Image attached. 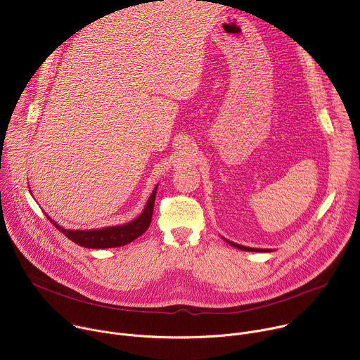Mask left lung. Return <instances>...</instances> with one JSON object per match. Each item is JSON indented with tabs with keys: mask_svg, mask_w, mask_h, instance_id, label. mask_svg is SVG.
Here are the masks:
<instances>
[{
	"mask_svg": "<svg viewBox=\"0 0 360 360\" xmlns=\"http://www.w3.org/2000/svg\"><path fill=\"white\" fill-rule=\"evenodd\" d=\"M229 245H232V246H235V248H238V249H240V250H253V252H271V249H253V248H248V246H242V245H238V243H235V242H231V240H228V239H225Z\"/></svg>",
	"mask_w": 360,
	"mask_h": 360,
	"instance_id": "obj_1",
	"label": "left lung"
}]
</instances>
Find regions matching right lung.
Instances as JSON below:
<instances>
[{
	"mask_svg": "<svg viewBox=\"0 0 360 360\" xmlns=\"http://www.w3.org/2000/svg\"><path fill=\"white\" fill-rule=\"evenodd\" d=\"M158 185L153 188L150 196L146 200V205L141 215L124 225L117 226H107L99 229H65L60 226L56 221L51 219L48 215V221L53 224L60 232H63L68 239H71L74 243L89 248V249H105V248H117L124 246L127 243H131L134 239L141 236L150 225L152 212H153V203H155V195H157Z\"/></svg>",
	"mask_w": 360,
	"mask_h": 360,
	"instance_id": "right-lung-1",
	"label": "right lung"
}]
</instances>
